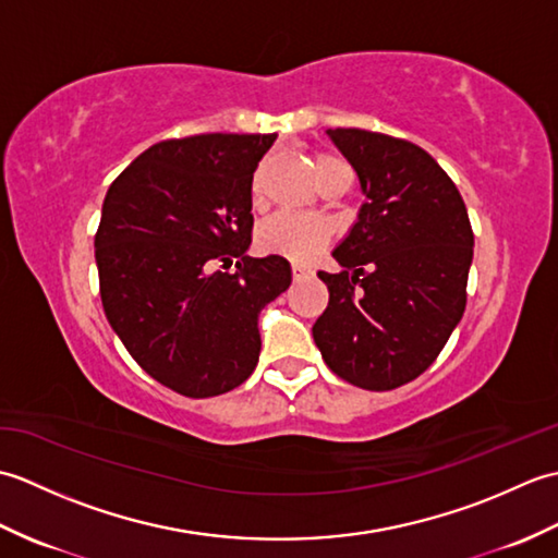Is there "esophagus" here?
Wrapping results in <instances>:
<instances>
[{"instance_id": "1", "label": "esophagus", "mask_w": 558, "mask_h": 558, "mask_svg": "<svg viewBox=\"0 0 558 558\" xmlns=\"http://www.w3.org/2000/svg\"><path fill=\"white\" fill-rule=\"evenodd\" d=\"M306 276H312V270H310V268L298 266V264L292 266V278H294V280H302V278H306Z\"/></svg>"}]
</instances>
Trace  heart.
Here are the masks:
<instances>
[{"instance_id": "1", "label": "heart", "mask_w": 558, "mask_h": 558, "mask_svg": "<svg viewBox=\"0 0 558 558\" xmlns=\"http://www.w3.org/2000/svg\"><path fill=\"white\" fill-rule=\"evenodd\" d=\"M345 165L333 153H316L314 158V172L318 180L333 168ZM252 196L258 198V172L252 182ZM333 230L322 218H306V216H290V213H280L272 216L268 222L260 225L256 242L260 252L276 254L282 258H290L294 264H312V260L324 252L330 244Z\"/></svg>"}]
</instances>
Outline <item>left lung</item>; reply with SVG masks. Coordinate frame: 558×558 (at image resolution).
Returning a JSON list of instances; mask_svg holds the SVG:
<instances>
[{
    "label": "left lung",
    "instance_id": "left-lung-1",
    "mask_svg": "<svg viewBox=\"0 0 558 558\" xmlns=\"http://www.w3.org/2000/svg\"><path fill=\"white\" fill-rule=\"evenodd\" d=\"M366 201L333 258L318 270L328 306L312 333L328 369L364 390L424 374L468 302L475 234L453 180L429 153L366 129H328Z\"/></svg>",
    "mask_w": 558,
    "mask_h": 558
}]
</instances>
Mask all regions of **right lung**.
<instances>
[{
    "label": "right lung",
    "instance_id": "add662e5",
    "mask_svg": "<svg viewBox=\"0 0 558 558\" xmlns=\"http://www.w3.org/2000/svg\"><path fill=\"white\" fill-rule=\"evenodd\" d=\"M272 141L276 134L160 141L105 196L96 232L105 316L141 369L180 396H222L252 376L258 314L292 282L282 256L244 254L254 170Z\"/></svg>",
    "mask_w": 558,
    "mask_h": 558
}]
</instances>
